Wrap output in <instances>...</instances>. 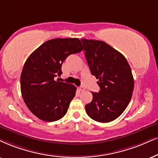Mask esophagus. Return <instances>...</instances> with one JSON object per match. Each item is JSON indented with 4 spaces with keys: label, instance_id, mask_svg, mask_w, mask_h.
<instances>
[{
    "label": "esophagus",
    "instance_id": "1",
    "mask_svg": "<svg viewBox=\"0 0 158 158\" xmlns=\"http://www.w3.org/2000/svg\"><path fill=\"white\" fill-rule=\"evenodd\" d=\"M79 91H84L85 90V87H82V86H81V87H79Z\"/></svg>",
    "mask_w": 158,
    "mask_h": 158
}]
</instances>
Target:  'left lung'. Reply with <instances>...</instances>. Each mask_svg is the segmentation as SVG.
<instances>
[{
  "mask_svg": "<svg viewBox=\"0 0 158 158\" xmlns=\"http://www.w3.org/2000/svg\"><path fill=\"white\" fill-rule=\"evenodd\" d=\"M91 73L96 77L99 93L85 106L87 115L99 123H109L120 116L132 97L134 80L125 57L104 41L81 39Z\"/></svg>",
  "mask_w": 158,
  "mask_h": 158,
  "instance_id": "8db88e82",
  "label": "left lung"
}]
</instances>
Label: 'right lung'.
<instances>
[{"label": "right lung", "instance_id": "1", "mask_svg": "<svg viewBox=\"0 0 158 158\" xmlns=\"http://www.w3.org/2000/svg\"><path fill=\"white\" fill-rule=\"evenodd\" d=\"M83 49L77 38L54 39L41 44L29 56L20 77L21 93L26 106L38 118L54 122L66 114L77 87L55 81L62 74L63 61Z\"/></svg>", "mask_w": 158, "mask_h": 158}]
</instances>
